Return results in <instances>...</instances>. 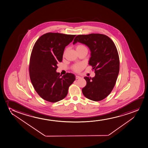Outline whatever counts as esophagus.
I'll return each mask as SVG.
<instances>
[{"instance_id": "esophagus-1", "label": "esophagus", "mask_w": 148, "mask_h": 148, "mask_svg": "<svg viewBox=\"0 0 148 148\" xmlns=\"http://www.w3.org/2000/svg\"><path fill=\"white\" fill-rule=\"evenodd\" d=\"M81 78V77L80 76H78V75L76 76V79H80Z\"/></svg>"}]
</instances>
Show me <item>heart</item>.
Returning a JSON list of instances; mask_svg holds the SVG:
<instances>
[{"label": "heart", "mask_w": 148, "mask_h": 148, "mask_svg": "<svg viewBox=\"0 0 148 148\" xmlns=\"http://www.w3.org/2000/svg\"><path fill=\"white\" fill-rule=\"evenodd\" d=\"M83 48H86V47L84 46V45H79L76 47V49H83ZM82 65L81 64H76L73 66V70L75 71V72H78L80 71L81 69H82Z\"/></svg>", "instance_id": "1"}]
</instances>
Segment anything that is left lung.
<instances>
[{
  "label": "left lung",
  "mask_w": 148,
  "mask_h": 148,
  "mask_svg": "<svg viewBox=\"0 0 148 148\" xmlns=\"http://www.w3.org/2000/svg\"><path fill=\"white\" fill-rule=\"evenodd\" d=\"M77 42L89 49V64L92 66L95 74L92 78H84L86 85L82 88L83 94L90 100H102L113 89L119 73V56L115 44L107 36L99 34L78 35L73 44Z\"/></svg>",
  "instance_id": "obj_1"
}]
</instances>
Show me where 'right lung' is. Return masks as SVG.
I'll return each instance as SVG.
<instances>
[{
    "label": "right lung",
    "instance_id": "obj_1",
    "mask_svg": "<svg viewBox=\"0 0 148 148\" xmlns=\"http://www.w3.org/2000/svg\"><path fill=\"white\" fill-rule=\"evenodd\" d=\"M76 35L49 33L40 37L31 54L29 72L36 91L44 100L56 102L67 96L75 76L67 73L62 76L57 72L66 47Z\"/></svg>",
    "mask_w": 148,
    "mask_h": 148
}]
</instances>
